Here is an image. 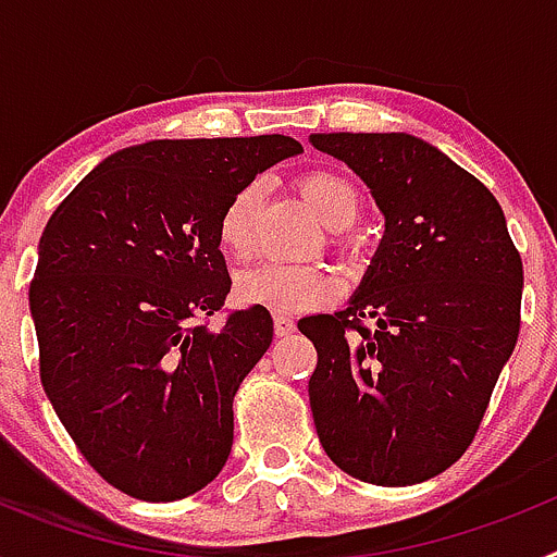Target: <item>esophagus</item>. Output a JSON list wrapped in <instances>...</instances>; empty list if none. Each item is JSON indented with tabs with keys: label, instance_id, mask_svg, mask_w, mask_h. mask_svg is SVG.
<instances>
[{
	"label": "esophagus",
	"instance_id": "obj_1",
	"mask_svg": "<svg viewBox=\"0 0 557 557\" xmlns=\"http://www.w3.org/2000/svg\"><path fill=\"white\" fill-rule=\"evenodd\" d=\"M273 329H275V334H278V337H287V334L295 332V321H293V318H287V314H275Z\"/></svg>",
	"mask_w": 557,
	"mask_h": 557
}]
</instances>
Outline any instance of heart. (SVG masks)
<instances>
[{
	"label": "heart",
	"instance_id": "heart-1",
	"mask_svg": "<svg viewBox=\"0 0 557 557\" xmlns=\"http://www.w3.org/2000/svg\"><path fill=\"white\" fill-rule=\"evenodd\" d=\"M298 189L329 228H346L357 220V189L334 172H307L298 181ZM259 198H262V184L253 181L236 191L220 214L218 243L231 259H248L253 250V218ZM334 295H337V278L321 264L262 262L236 278V298L270 312L323 307Z\"/></svg>",
	"mask_w": 557,
	"mask_h": 557
}]
</instances>
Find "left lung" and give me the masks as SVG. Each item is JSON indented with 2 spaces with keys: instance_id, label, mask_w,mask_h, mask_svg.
<instances>
[{
  "instance_id": "obj_1",
  "label": "left lung",
  "mask_w": 557,
  "mask_h": 557,
  "mask_svg": "<svg viewBox=\"0 0 557 557\" xmlns=\"http://www.w3.org/2000/svg\"><path fill=\"white\" fill-rule=\"evenodd\" d=\"M309 141L351 166L385 214L348 307L298 321L318 348L314 430L346 474L416 485L460 460L480 430L519 339L521 256L494 195L430 141L410 133Z\"/></svg>"
}]
</instances>
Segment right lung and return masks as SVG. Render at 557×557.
I'll return each mask as SVG.
<instances>
[{
    "mask_svg": "<svg viewBox=\"0 0 557 557\" xmlns=\"http://www.w3.org/2000/svg\"><path fill=\"white\" fill-rule=\"evenodd\" d=\"M304 147L289 136L125 147L69 191L38 243L29 312L47 398L113 488L198 494L234 444V396L273 339L264 307L225 304L218 223L236 191Z\"/></svg>",
    "mask_w": 557,
    "mask_h": 557,
    "instance_id": "obj_1",
    "label": "right lung"
}]
</instances>
